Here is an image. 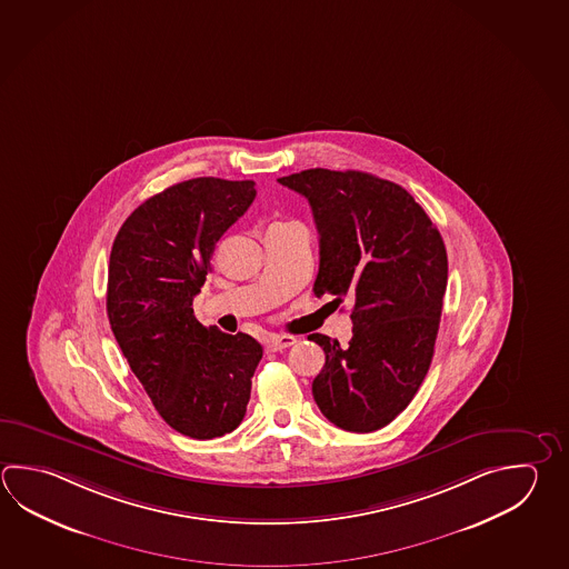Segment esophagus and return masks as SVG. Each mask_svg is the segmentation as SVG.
Wrapping results in <instances>:
<instances>
[{
	"label": "esophagus",
	"instance_id": "34e87169",
	"mask_svg": "<svg viewBox=\"0 0 569 569\" xmlns=\"http://www.w3.org/2000/svg\"><path fill=\"white\" fill-rule=\"evenodd\" d=\"M296 342H298V338H293V336H271L266 342V348H268V352H281Z\"/></svg>",
	"mask_w": 569,
	"mask_h": 569
}]
</instances>
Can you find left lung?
Segmentation results:
<instances>
[{
    "mask_svg": "<svg viewBox=\"0 0 569 569\" xmlns=\"http://www.w3.org/2000/svg\"><path fill=\"white\" fill-rule=\"evenodd\" d=\"M308 199L320 233L318 298L355 301L352 340H308L326 355L311 392L350 432L387 427L410 405L435 355L449 261L439 229L407 189L360 171L308 169L278 179Z\"/></svg>",
    "mask_w": 569,
    "mask_h": 569,
    "instance_id": "obj_1",
    "label": "left lung"
}]
</instances>
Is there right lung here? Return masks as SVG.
Segmentation results:
<instances>
[{"label":"right lung","instance_id":"obj_1","mask_svg":"<svg viewBox=\"0 0 569 569\" xmlns=\"http://www.w3.org/2000/svg\"><path fill=\"white\" fill-rule=\"evenodd\" d=\"M256 193L253 181L177 182L130 213L110 251L112 333L164 422L191 439L241 425L263 356L251 336L204 328L193 313L214 243Z\"/></svg>","mask_w":569,"mask_h":569}]
</instances>
